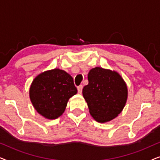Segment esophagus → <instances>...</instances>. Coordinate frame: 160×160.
I'll list each match as a JSON object with an SVG mask.
<instances>
[{
    "label": "esophagus",
    "instance_id": "esophagus-1",
    "mask_svg": "<svg viewBox=\"0 0 160 160\" xmlns=\"http://www.w3.org/2000/svg\"><path fill=\"white\" fill-rule=\"evenodd\" d=\"M82 89H83V86L82 85H79V86H78V87H77V89H78V93H82Z\"/></svg>",
    "mask_w": 160,
    "mask_h": 160
}]
</instances>
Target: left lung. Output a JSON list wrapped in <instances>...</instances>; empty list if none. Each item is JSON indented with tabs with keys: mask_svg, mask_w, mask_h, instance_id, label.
Returning <instances> with one entry per match:
<instances>
[{
	"mask_svg": "<svg viewBox=\"0 0 160 160\" xmlns=\"http://www.w3.org/2000/svg\"><path fill=\"white\" fill-rule=\"evenodd\" d=\"M88 81L82 93L92 117L101 123L117 117L128 98L123 78L117 72L96 67L89 71Z\"/></svg>",
	"mask_w": 160,
	"mask_h": 160,
	"instance_id": "1",
	"label": "left lung"
}]
</instances>
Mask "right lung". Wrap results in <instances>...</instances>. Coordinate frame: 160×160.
Returning <instances> with one entry per match:
<instances>
[{
  "instance_id": "add662e5",
  "label": "right lung",
  "mask_w": 160,
  "mask_h": 160,
  "mask_svg": "<svg viewBox=\"0 0 160 160\" xmlns=\"http://www.w3.org/2000/svg\"><path fill=\"white\" fill-rule=\"evenodd\" d=\"M76 93L71 76L58 68L39 74L30 88V100L35 109L49 119L62 115L69 98Z\"/></svg>"
}]
</instances>
